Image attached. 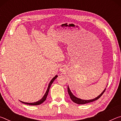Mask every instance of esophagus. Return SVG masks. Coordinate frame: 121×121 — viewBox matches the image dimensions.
<instances>
[{
  "label": "esophagus",
  "mask_w": 121,
  "mask_h": 121,
  "mask_svg": "<svg viewBox=\"0 0 121 121\" xmlns=\"http://www.w3.org/2000/svg\"><path fill=\"white\" fill-rule=\"evenodd\" d=\"M63 71V70H61V71Z\"/></svg>",
  "instance_id": "obj_1"
}]
</instances>
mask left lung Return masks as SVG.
<instances>
[{
  "label": "left lung",
  "instance_id": "8db88e82",
  "mask_svg": "<svg viewBox=\"0 0 121 121\" xmlns=\"http://www.w3.org/2000/svg\"><path fill=\"white\" fill-rule=\"evenodd\" d=\"M68 93L69 94V96H70V99H71V100L73 102H74L76 104H81V105H83V104H87V103H89V102H93L94 101H95V100H97L98 99H99V98H100V97L103 95V93H104V92L105 91L106 89L104 90V91L102 92L100 94V95L98 96L97 97H96L95 99H91V100H83V99H79V98H78L77 97H76L75 96L73 95V94L71 93V92L70 91V89H69V86H68Z\"/></svg>",
  "mask_w": 121,
  "mask_h": 121
}]
</instances>
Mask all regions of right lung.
Instances as JSON below:
<instances>
[{"instance_id": "1", "label": "right lung", "mask_w": 121, "mask_h": 121, "mask_svg": "<svg viewBox=\"0 0 121 121\" xmlns=\"http://www.w3.org/2000/svg\"><path fill=\"white\" fill-rule=\"evenodd\" d=\"M57 77H58V75L55 76H54V77H53V78L52 79V80L51 81L50 83H49L48 86V89H47V90H46V93H45V95H44L43 96V97L40 100H39V101H37V102H32V103H28V102H24L21 101H21V102H22V103L26 104V105H32V106H36V105H40L41 104H42L43 102H44V101L46 100V98H47V96H48V92H49V90H50V88L51 85H52V84L53 83V82H54V81L55 80V79H56V78Z\"/></svg>"}]
</instances>
